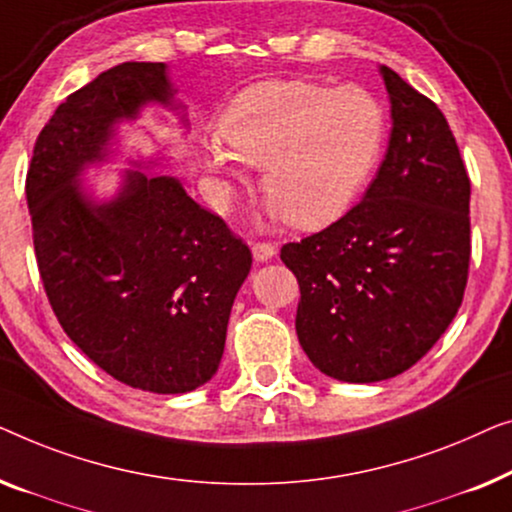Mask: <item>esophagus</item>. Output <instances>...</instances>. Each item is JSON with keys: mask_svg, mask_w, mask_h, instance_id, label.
Wrapping results in <instances>:
<instances>
[{"mask_svg": "<svg viewBox=\"0 0 512 512\" xmlns=\"http://www.w3.org/2000/svg\"><path fill=\"white\" fill-rule=\"evenodd\" d=\"M273 255H276V246H273V243H266V241L253 243L255 262H269Z\"/></svg>", "mask_w": 512, "mask_h": 512, "instance_id": "obj_1", "label": "esophagus"}]
</instances>
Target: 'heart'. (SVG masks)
<instances>
[{"label":"heart","instance_id":"heart-1","mask_svg":"<svg viewBox=\"0 0 512 512\" xmlns=\"http://www.w3.org/2000/svg\"><path fill=\"white\" fill-rule=\"evenodd\" d=\"M385 111L355 85L325 88L266 81L239 92L218 118L220 146L204 150L218 181V204L246 183L241 162L262 167L271 218L315 229L341 218L376 171L385 146Z\"/></svg>","mask_w":512,"mask_h":512}]
</instances>
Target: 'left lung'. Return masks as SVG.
Wrapping results in <instances>:
<instances>
[{
    "instance_id": "8db88e82",
    "label": "left lung",
    "mask_w": 512,
    "mask_h": 512,
    "mask_svg": "<svg viewBox=\"0 0 512 512\" xmlns=\"http://www.w3.org/2000/svg\"><path fill=\"white\" fill-rule=\"evenodd\" d=\"M392 134L369 190L341 220L280 250L299 280L297 336L343 383L399 376L427 355L464 299L471 181L441 109L380 67Z\"/></svg>"
}]
</instances>
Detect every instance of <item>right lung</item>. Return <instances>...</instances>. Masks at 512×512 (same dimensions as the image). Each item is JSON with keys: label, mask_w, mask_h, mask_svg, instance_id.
<instances>
[{"label": "right lung", "mask_w": 512, "mask_h": 512, "mask_svg": "<svg viewBox=\"0 0 512 512\" xmlns=\"http://www.w3.org/2000/svg\"><path fill=\"white\" fill-rule=\"evenodd\" d=\"M164 62H122L76 90L41 129L27 206L34 253L67 336L120 383L185 394L208 383L225 352L227 322L253 255L174 176L132 162L115 197L81 185L113 155L120 122L148 104L185 111ZM185 122V118H183Z\"/></svg>", "instance_id": "1"}]
</instances>
